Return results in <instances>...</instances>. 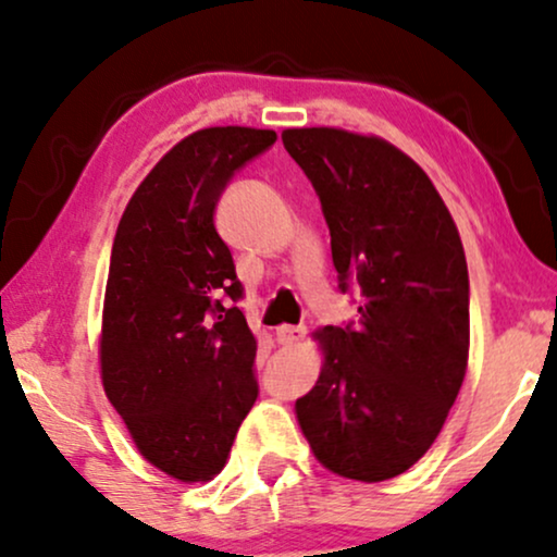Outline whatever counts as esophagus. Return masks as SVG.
Wrapping results in <instances>:
<instances>
[{
    "mask_svg": "<svg viewBox=\"0 0 557 557\" xmlns=\"http://www.w3.org/2000/svg\"><path fill=\"white\" fill-rule=\"evenodd\" d=\"M304 337H306L304 326H277V330H274V343L285 345V347L298 345Z\"/></svg>",
    "mask_w": 557,
    "mask_h": 557,
    "instance_id": "obj_1",
    "label": "esophagus"
}]
</instances>
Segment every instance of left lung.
Here are the masks:
<instances>
[{"label":"left lung","mask_w":557,"mask_h":557,"mask_svg":"<svg viewBox=\"0 0 557 557\" xmlns=\"http://www.w3.org/2000/svg\"><path fill=\"white\" fill-rule=\"evenodd\" d=\"M283 143L319 194L339 287L360 290L355 324L313 332L324 360L296 401L300 433L339 478L392 480L433 446L465 381V246L428 173L386 139L304 126Z\"/></svg>","instance_id":"left-lung-1"}]
</instances>
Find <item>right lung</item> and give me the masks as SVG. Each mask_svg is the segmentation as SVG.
Wrapping results in <instances>:
<instances>
[{"label": "right lung", "mask_w": 557, "mask_h": 557, "mask_svg": "<svg viewBox=\"0 0 557 557\" xmlns=\"http://www.w3.org/2000/svg\"><path fill=\"white\" fill-rule=\"evenodd\" d=\"M277 134L207 126L173 145L119 220L100 321V379L143 457L169 478L207 482L225 467L257 401V337L244 287L214 227L220 194Z\"/></svg>", "instance_id": "1"}]
</instances>
